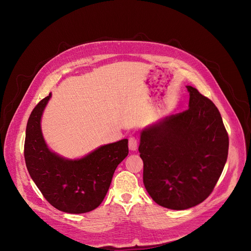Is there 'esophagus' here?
<instances>
[{"label": "esophagus", "instance_id": "1", "mask_svg": "<svg viewBox=\"0 0 251 251\" xmlns=\"http://www.w3.org/2000/svg\"><path fill=\"white\" fill-rule=\"evenodd\" d=\"M128 146H129V149H130L131 151H136V150H137L138 142H137V139H136L135 137H130V138H129Z\"/></svg>", "mask_w": 251, "mask_h": 251}]
</instances>
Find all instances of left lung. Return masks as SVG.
<instances>
[{"label":"left lung","mask_w":251,"mask_h":251,"mask_svg":"<svg viewBox=\"0 0 251 251\" xmlns=\"http://www.w3.org/2000/svg\"><path fill=\"white\" fill-rule=\"evenodd\" d=\"M189 109L167 116L141 132L143 183L155 202L187 209L213 191L228 154V135L210 99L193 86Z\"/></svg>","instance_id":"1"}]
</instances>
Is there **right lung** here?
Instances as JSON below:
<instances>
[{
  "mask_svg": "<svg viewBox=\"0 0 251 251\" xmlns=\"http://www.w3.org/2000/svg\"><path fill=\"white\" fill-rule=\"evenodd\" d=\"M51 93L31 111L26 124L25 160L26 169L45 199L58 210L84 213L104 200L117 166L127 157L128 140L99 147L77 160L51 152L45 142L41 119Z\"/></svg>",
  "mask_w": 251,
  "mask_h": 251,
  "instance_id": "add662e5",
  "label": "right lung"
}]
</instances>
